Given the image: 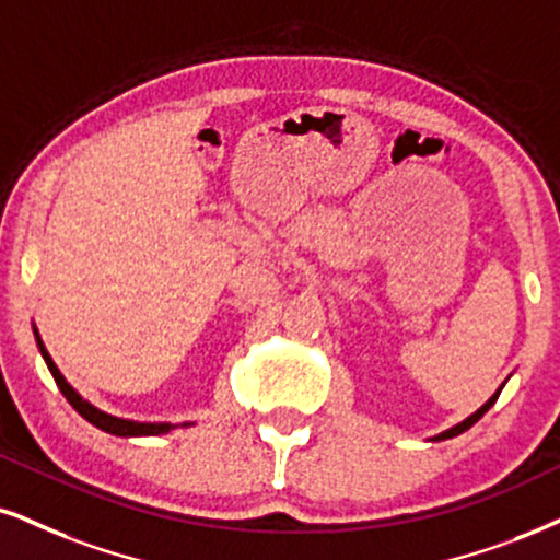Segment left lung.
Returning <instances> with one entry per match:
<instances>
[{
    "instance_id": "obj_1",
    "label": "left lung",
    "mask_w": 560,
    "mask_h": 560,
    "mask_svg": "<svg viewBox=\"0 0 560 560\" xmlns=\"http://www.w3.org/2000/svg\"><path fill=\"white\" fill-rule=\"evenodd\" d=\"M501 389H503V386H499V392H495V395H493L491 399H488V402H486V405H482L478 412H472V416H470V418H465V420H462V423H457V425H454V428H448V431H444V433H439V436H433V441H444V439H454V436H459V433H465V431H467V428H472L475 423H478V420H480L482 416H486V412H488V410H491V407H493V402H495V399H499V395H501Z\"/></svg>"
}]
</instances>
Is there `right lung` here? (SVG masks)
Returning a JSON list of instances; mask_svg holds the SVG:
<instances>
[{
  "label": "right lung",
  "mask_w": 560,
  "mask_h": 560,
  "mask_svg": "<svg viewBox=\"0 0 560 560\" xmlns=\"http://www.w3.org/2000/svg\"><path fill=\"white\" fill-rule=\"evenodd\" d=\"M36 340H38L40 355H44V361L48 365V371H51L54 382H57V386L61 389V395L67 397V402L72 405L74 410H78L80 416L88 420V423H93L95 428H101V431H106V433H114V436H161V433H168L171 428H176V425H171V423H137V420L114 418V416H108V412L98 410V407L90 405L88 399H82L78 392H74L72 386L67 384V378L61 376V371L57 369V363L51 361V355H48V350L44 348V342H40L38 332H36ZM184 425H189V423H184Z\"/></svg>",
  "instance_id": "obj_1"
}]
</instances>
